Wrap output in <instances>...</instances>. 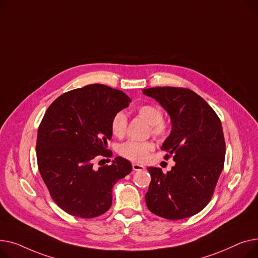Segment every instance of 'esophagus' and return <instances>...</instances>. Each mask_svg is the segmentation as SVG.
I'll return each mask as SVG.
<instances>
[{
  "instance_id": "esophagus-1",
  "label": "esophagus",
  "mask_w": 258,
  "mask_h": 258,
  "mask_svg": "<svg viewBox=\"0 0 258 258\" xmlns=\"http://www.w3.org/2000/svg\"><path fill=\"white\" fill-rule=\"evenodd\" d=\"M132 169L133 171H143L145 170V166L139 163H132Z\"/></svg>"
}]
</instances>
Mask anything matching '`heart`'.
<instances>
[{
  "mask_svg": "<svg viewBox=\"0 0 258 258\" xmlns=\"http://www.w3.org/2000/svg\"><path fill=\"white\" fill-rule=\"evenodd\" d=\"M136 113L150 125V132L156 139L163 141L168 138L170 134V125L162 118L163 114L159 106L154 104H144L139 106L136 109ZM126 127L127 117L125 113H115L110 123L112 134L115 136H122L126 131ZM153 149L154 145L151 142L129 140L119 145L118 153L123 157L133 161H144L148 158Z\"/></svg>",
  "mask_w": 258,
  "mask_h": 258,
  "instance_id": "heart-1",
  "label": "heart"
}]
</instances>
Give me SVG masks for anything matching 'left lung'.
I'll use <instances>...</instances> for the list:
<instances>
[{
    "label": "left lung",
    "mask_w": 258,
    "mask_h": 258,
    "mask_svg": "<svg viewBox=\"0 0 258 258\" xmlns=\"http://www.w3.org/2000/svg\"><path fill=\"white\" fill-rule=\"evenodd\" d=\"M168 111L172 131L161 149L176 164L168 173L148 168L151 174L146 204L151 213L168 220L191 217L209 203L224 168L222 123L203 98L182 87L143 90Z\"/></svg>",
    "instance_id": "left-lung-1"
}]
</instances>
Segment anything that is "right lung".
Here are the masks:
<instances>
[{"instance_id":"obj_1","label":"right lung","mask_w":258,"mask_h":258,"mask_svg":"<svg viewBox=\"0 0 258 258\" xmlns=\"http://www.w3.org/2000/svg\"><path fill=\"white\" fill-rule=\"evenodd\" d=\"M118 89L90 84L59 96L38 127L37 165L51 198L66 213L92 219L112 204V187L132 166L123 157L96 169L97 156L111 157L107 149L113 115L129 105Z\"/></svg>"}]
</instances>
